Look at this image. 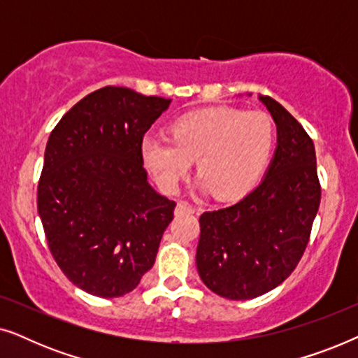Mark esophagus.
I'll list each match as a JSON object with an SVG mask.
<instances>
[{
    "instance_id": "esophagus-1",
    "label": "esophagus",
    "mask_w": 358,
    "mask_h": 358,
    "mask_svg": "<svg viewBox=\"0 0 358 358\" xmlns=\"http://www.w3.org/2000/svg\"><path fill=\"white\" fill-rule=\"evenodd\" d=\"M194 212H195V207H192V205L187 202H178L174 210L176 215H185V213H194Z\"/></svg>"
}]
</instances>
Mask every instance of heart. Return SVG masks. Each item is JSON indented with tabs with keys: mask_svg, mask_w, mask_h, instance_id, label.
Instances as JSON below:
<instances>
[{
	"mask_svg": "<svg viewBox=\"0 0 358 358\" xmlns=\"http://www.w3.org/2000/svg\"><path fill=\"white\" fill-rule=\"evenodd\" d=\"M169 135L141 141V158L159 187L176 192L195 159V189L213 190L224 200L248 192L261 178L275 143V125L262 110L212 106L180 115Z\"/></svg>",
	"mask_w": 358,
	"mask_h": 358,
	"instance_id": "obj_1",
	"label": "heart"
}]
</instances>
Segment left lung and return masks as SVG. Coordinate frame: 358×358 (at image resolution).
<instances>
[{
	"label": "left lung",
	"instance_id": "obj_1",
	"mask_svg": "<svg viewBox=\"0 0 358 358\" xmlns=\"http://www.w3.org/2000/svg\"><path fill=\"white\" fill-rule=\"evenodd\" d=\"M259 101L277 125V146L264 179L239 202L199 220V275L228 300L261 296L295 271L321 200L313 140L275 99Z\"/></svg>",
	"mask_w": 358,
	"mask_h": 358
}]
</instances>
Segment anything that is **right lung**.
<instances>
[{
	"instance_id": "add662e5",
	"label": "right lung",
	"mask_w": 358,
	"mask_h": 358,
	"mask_svg": "<svg viewBox=\"0 0 358 358\" xmlns=\"http://www.w3.org/2000/svg\"><path fill=\"white\" fill-rule=\"evenodd\" d=\"M171 99L122 86L71 107L48 136L37 208L48 248L78 288L125 295L153 267L176 202L148 182L143 135Z\"/></svg>"
}]
</instances>
